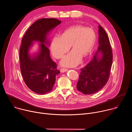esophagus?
Listing matches in <instances>:
<instances>
[{"label": "esophagus", "instance_id": "esophagus-1", "mask_svg": "<svg viewBox=\"0 0 132 132\" xmlns=\"http://www.w3.org/2000/svg\"><path fill=\"white\" fill-rule=\"evenodd\" d=\"M67 70V69H65V68H61V70H60V71H61V72H64L66 71Z\"/></svg>", "mask_w": 132, "mask_h": 132}]
</instances>
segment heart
<instances>
[{"label":"heart","mask_w":132,"mask_h":132,"mask_svg":"<svg viewBox=\"0 0 132 132\" xmlns=\"http://www.w3.org/2000/svg\"><path fill=\"white\" fill-rule=\"evenodd\" d=\"M96 41V34L90 28L73 25L62 33V36L55 35L52 39L51 48L55 57L60 59L70 48L72 50L64 56L60 62L62 66L75 67L91 53Z\"/></svg>","instance_id":"heart-1"}]
</instances>
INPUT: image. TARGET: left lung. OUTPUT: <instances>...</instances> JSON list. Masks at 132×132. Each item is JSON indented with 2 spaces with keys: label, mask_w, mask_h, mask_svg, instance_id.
<instances>
[{
  "label": "left lung",
  "mask_w": 132,
  "mask_h": 132,
  "mask_svg": "<svg viewBox=\"0 0 132 132\" xmlns=\"http://www.w3.org/2000/svg\"><path fill=\"white\" fill-rule=\"evenodd\" d=\"M112 61L109 37L103 28L99 25L98 49L91 61L81 69L77 90L84 95H92L102 89L109 79Z\"/></svg>",
  "instance_id": "1"
}]
</instances>
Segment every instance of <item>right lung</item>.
Returning a JSON list of instances; mask_svg holds the SVG:
<instances>
[{
    "instance_id": "right-lung-1",
    "label": "right lung",
    "mask_w": 132,
    "mask_h": 132,
    "mask_svg": "<svg viewBox=\"0 0 132 132\" xmlns=\"http://www.w3.org/2000/svg\"><path fill=\"white\" fill-rule=\"evenodd\" d=\"M60 23L61 21L55 18L41 19L30 26L21 41L19 56L22 76L28 87L39 95L52 90L56 76L60 73L50 57L47 47L50 43L47 39L48 33ZM35 41L40 43V50L31 55L29 50Z\"/></svg>"
}]
</instances>
